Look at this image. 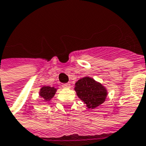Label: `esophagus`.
I'll list each match as a JSON object with an SVG mask.
<instances>
[{"mask_svg":"<svg viewBox=\"0 0 146 146\" xmlns=\"http://www.w3.org/2000/svg\"><path fill=\"white\" fill-rule=\"evenodd\" d=\"M62 86L64 87V88H65V89H68V88H70V87H71V84L65 83V84H64Z\"/></svg>","mask_w":146,"mask_h":146,"instance_id":"obj_1","label":"esophagus"}]
</instances>
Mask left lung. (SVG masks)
Listing matches in <instances>:
<instances>
[{
    "label": "left lung",
    "mask_w": 146,
    "mask_h": 146,
    "mask_svg": "<svg viewBox=\"0 0 146 146\" xmlns=\"http://www.w3.org/2000/svg\"><path fill=\"white\" fill-rule=\"evenodd\" d=\"M74 89L78 97L89 109H95L104 104L108 94L107 88L103 84L89 76L78 80Z\"/></svg>",
    "instance_id": "8db88e82"
}]
</instances>
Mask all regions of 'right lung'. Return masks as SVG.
Returning a JSON list of instances; mask_svg holds the SVG:
<instances>
[{"label":"right lung","instance_id":"right-lung-1","mask_svg":"<svg viewBox=\"0 0 146 146\" xmlns=\"http://www.w3.org/2000/svg\"><path fill=\"white\" fill-rule=\"evenodd\" d=\"M58 88L56 87H50V86H42L39 89V95L42 98L44 101H50L51 99L54 97L55 93L57 92Z\"/></svg>","mask_w":146,"mask_h":146}]
</instances>
